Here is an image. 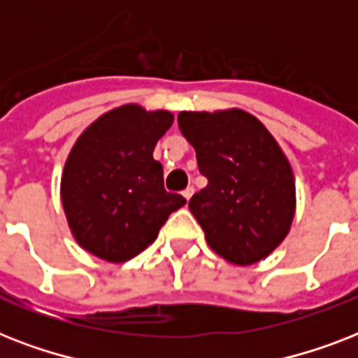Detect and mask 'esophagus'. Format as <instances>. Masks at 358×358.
Here are the masks:
<instances>
[{
    "label": "esophagus",
    "instance_id": "1",
    "mask_svg": "<svg viewBox=\"0 0 358 358\" xmlns=\"http://www.w3.org/2000/svg\"><path fill=\"white\" fill-rule=\"evenodd\" d=\"M193 193H195V189H193V187H187L185 191H182V195H184L185 201H189L191 196H193Z\"/></svg>",
    "mask_w": 358,
    "mask_h": 358
}]
</instances>
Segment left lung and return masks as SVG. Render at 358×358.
<instances>
[{"mask_svg": "<svg viewBox=\"0 0 358 358\" xmlns=\"http://www.w3.org/2000/svg\"><path fill=\"white\" fill-rule=\"evenodd\" d=\"M178 128L208 180L189 201L208 245L236 266L266 258L295 213L294 173L277 141L241 109L182 111Z\"/></svg>", "mask_w": 358, "mask_h": 358, "instance_id": "left-lung-1", "label": "left lung"}]
</instances>
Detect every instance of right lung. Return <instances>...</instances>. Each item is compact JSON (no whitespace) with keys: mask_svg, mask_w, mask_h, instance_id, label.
Returning <instances> with one entry per match:
<instances>
[{"mask_svg":"<svg viewBox=\"0 0 358 358\" xmlns=\"http://www.w3.org/2000/svg\"><path fill=\"white\" fill-rule=\"evenodd\" d=\"M173 124L169 111L128 103L108 111L76 141L61 180V199L78 243L98 258L126 262L157 238L185 204L163 187L152 152Z\"/></svg>","mask_w":358,"mask_h":358,"instance_id":"obj_1","label":"right lung"}]
</instances>
